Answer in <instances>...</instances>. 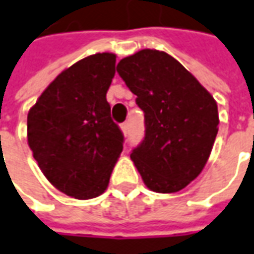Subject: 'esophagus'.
<instances>
[{"label":"esophagus","mask_w":254,"mask_h":254,"mask_svg":"<svg viewBox=\"0 0 254 254\" xmlns=\"http://www.w3.org/2000/svg\"><path fill=\"white\" fill-rule=\"evenodd\" d=\"M121 130H122V133H124L125 136L127 135V132H129V125H127V122L121 125Z\"/></svg>","instance_id":"34e87169"}]
</instances>
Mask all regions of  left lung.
<instances>
[{
  "instance_id": "8db88e82",
  "label": "left lung",
  "mask_w": 254,
  "mask_h": 254,
  "mask_svg": "<svg viewBox=\"0 0 254 254\" xmlns=\"http://www.w3.org/2000/svg\"><path fill=\"white\" fill-rule=\"evenodd\" d=\"M119 75L144 112L143 142L130 154L144 186L171 194L201 174L218 133L214 97L166 52L143 49L118 63Z\"/></svg>"
}]
</instances>
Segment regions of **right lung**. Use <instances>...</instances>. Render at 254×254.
I'll return each instance as SVG.
<instances>
[{"label":"right lung","mask_w":254,"mask_h":254,"mask_svg":"<svg viewBox=\"0 0 254 254\" xmlns=\"http://www.w3.org/2000/svg\"><path fill=\"white\" fill-rule=\"evenodd\" d=\"M117 55L95 53L63 70L28 112V144L49 183L68 197L101 195L124 135L111 119L107 91Z\"/></svg>","instance_id":"add662e5"}]
</instances>
